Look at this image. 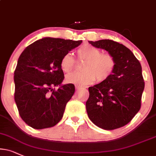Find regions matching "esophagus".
Instances as JSON below:
<instances>
[{
  "label": "esophagus",
  "mask_w": 156,
  "mask_h": 156,
  "mask_svg": "<svg viewBox=\"0 0 156 156\" xmlns=\"http://www.w3.org/2000/svg\"><path fill=\"white\" fill-rule=\"evenodd\" d=\"M75 89H76V90H79L80 89H81V87H80L79 85H75Z\"/></svg>",
  "instance_id": "esophagus-1"
}]
</instances>
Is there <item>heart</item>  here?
<instances>
[{"instance_id": "1", "label": "heart", "mask_w": 156, "mask_h": 156, "mask_svg": "<svg viewBox=\"0 0 156 156\" xmlns=\"http://www.w3.org/2000/svg\"><path fill=\"white\" fill-rule=\"evenodd\" d=\"M79 60L86 61L82 66V72H75L67 75L66 82L75 85L85 86L95 81H105L114 70L115 60L112 55L102 53L101 51L90 44L85 43L76 51ZM74 57L71 53H66L61 60V69L64 72L70 73L75 66Z\"/></svg>"}]
</instances>
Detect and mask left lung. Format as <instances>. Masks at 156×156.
<instances>
[{
    "instance_id": "left-lung-1",
    "label": "left lung",
    "mask_w": 156,
    "mask_h": 156,
    "mask_svg": "<svg viewBox=\"0 0 156 156\" xmlns=\"http://www.w3.org/2000/svg\"><path fill=\"white\" fill-rule=\"evenodd\" d=\"M106 51L115 60L114 70L105 81L89 87L86 109L91 122L112 130L127 124L140 111L145 87L142 66L128 48L111 40L89 41Z\"/></svg>"
}]
</instances>
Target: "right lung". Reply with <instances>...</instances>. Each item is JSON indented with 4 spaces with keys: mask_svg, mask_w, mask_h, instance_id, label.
Segmentation results:
<instances>
[{
    "mask_svg": "<svg viewBox=\"0 0 156 156\" xmlns=\"http://www.w3.org/2000/svg\"><path fill=\"white\" fill-rule=\"evenodd\" d=\"M61 38L43 37L19 56L14 72V100L22 120L36 129L55 126L62 119L74 95L73 84H62V57L82 43ZM59 87L57 90L54 87Z\"/></svg>",
    "mask_w": 156,
    "mask_h": 156,
    "instance_id": "right-lung-1",
    "label": "right lung"
}]
</instances>
